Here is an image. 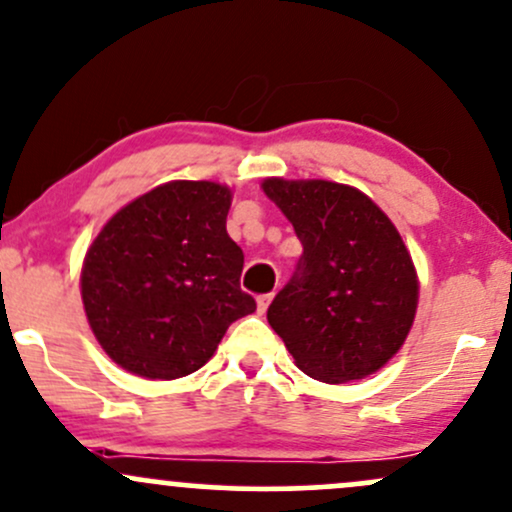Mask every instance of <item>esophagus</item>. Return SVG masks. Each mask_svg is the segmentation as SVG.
Instances as JSON below:
<instances>
[{"label": "esophagus", "instance_id": "34e87169", "mask_svg": "<svg viewBox=\"0 0 512 512\" xmlns=\"http://www.w3.org/2000/svg\"><path fill=\"white\" fill-rule=\"evenodd\" d=\"M272 298H274V293H262V296H257V310H260V313H267Z\"/></svg>", "mask_w": 512, "mask_h": 512}]
</instances>
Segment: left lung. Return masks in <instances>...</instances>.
Returning a JSON list of instances; mask_svg holds the SVG:
<instances>
[{
    "mask_svg": "<svg viewBox=\"0 0 512 512\" xmlns=\"http://www.w3.org/2000/svg\"><path fill=\"white\" fill-rule=\"evenodd\" d=\"M303 255L267 320L296 366L339 385L375 373L414 325L419 279L395 223L368 195L330 180L267 178Z\"/></svg>",
    "mask_w": 512,
    "mask_h": 512,
    "instance_id": "left-lung-1",
    "label": "left lung"
}]
</instances>
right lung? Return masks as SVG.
I'll return each mask as SVG.
<instances>
[{
	"mask_svg": "<svg viewBox=\"0 0 512 512\" xmlns=\"http://www.w3.org/2000/svg\"><path fill=\"white\" fill-rule=\"evenodd\" d=\"M231 190L173 180L122 207L81 267L98 344L139 378L175 380L214 356L228 325L255 313L240 289L243 250L226 233Z\"/></svg>",
	"mask_w": 512,
	"mask_h": 512,
	"instance_id": "obj_1",
	"label": "right lung"
}]
</instances>
